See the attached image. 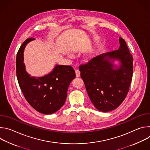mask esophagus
Here are the masks:
<instances>
[{
	"instance_id": "1",
	"label": "esophagus",
	"mask_w": 150,
	"mask_h": 150,
	"mask_svg": "<svg viewBox=\"0 0 150 150\" xmlns=\"http://www.w3.org/2000/svg\"><path fill=\"white\" fill-rule=\"evenodd\" d=\"M75 73H76V77H79L80 76V71H79V69H76L75 70Z\"/></svg>"
}]
</instances>
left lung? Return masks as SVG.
<instances>
[{
  "mask_svg": "<svg viewBox=\"0 0 150 150\" xmlns=\"http://www.w3.org/2000/svg\"><path fill=\"white\" fill-rule=\"evenodd\" d=\"M118 50L102 54L81 64L79 70L91 101L98 110L109 112L125 99L133 74V57L124 39L119 37ZM119 59L121 67L113 70L109 61Z\"/></svg>",
  "mask_w": 150,
  "mask_h": 150,
  "instance_id": "obj_1",
  "label": "left lung"
}]
</instances>
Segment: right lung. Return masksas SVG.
I'll list each match as a JSON object with an SVG mask.
<instances>
[{
  "label": "right lung",
  "instance_id": "add662e5",
  "mask_svg": "<svg viewBox=\"0 0 150 150\" xmlns=\"http://www.w3.org/2000/svg\"><path fill=\"white\" fill-rule=\"evenodd\" d=\"M33 40L34 38L25 40L17 53L18 82L25 98L35 110L45 115L52 114L65 104L69 85L75 78V72L71 66L56 65L46 76H30L25 71L23 53L26 45Z\"/></svg>",
  "mask_w": 150,
  "mask_h": 150
}]
</instances>
